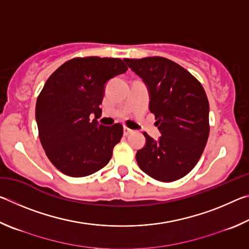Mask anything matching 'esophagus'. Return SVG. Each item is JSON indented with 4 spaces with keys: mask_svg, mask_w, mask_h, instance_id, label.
Segmentation results:
<instances>
[{
    "mask_svg": "<svg viewBox=\"0 0 249 249\" xmlns=\"http://www.w3.org/2000/svg\"><path fill=\"white\" fill-rule=\"evenodd\" d=\"M130 133H133V129H130L128 127H126V126H124V135H128Z\"/></svg>",
    "mask_w": 249,
    "mask_h": 249,
    "instance_id": "obj_1",
    "label": "esophagus"
}]
</instances>
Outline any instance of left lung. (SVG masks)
<instances>
[{
	"label": "left lung",
	"mask_w": 249,
	"mask_h": 249,
	"mask_svg": "<svg viewBox=\"0 0 249 249\" xmlns=\"http://www.w3.org/2000/svg\"><path fill=\"white\" fill-rule=\"evenodd\" d=\"M149 93L161 136L144 133L146 144L136 153L141 169L162 182L188 175L199 161L210 133L209 101L201 83L176 62L162 57L124 59Z\"/></svg>",
	"instance_id": "left-lung-1"
}]
</instances>
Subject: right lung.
<instances>
[{"instance_id": "add662e5", "label": "right lung", "mask_w": 249, "mask_h": 249, "mask_svg": "<svg viewBox=\"0 0 249 249\" xmlns=\"http://www.w3.org/2000/svg\"><path fill=\"white\" fill-rule=\"evenodd\" d=\"M126 70L119 58H73L46 81L37 98L36 122L46 155L62 174L79 178L107 165L123 126L99 125L95 119L102 113L107 81Z\"/></svg>"}]
</instances>
